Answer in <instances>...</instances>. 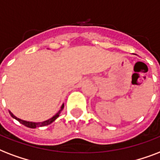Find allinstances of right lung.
Listing matches in <instances>:
<instances>
[{"instance_id":"1","label":"right lung","mask_w":160,"mask_h":160,"mask_svg":"<svg viewBox=\"0 0 160 160\" xmlns=\"http://www.w3.org/2000/svg\"><path fill=\"white\" fill-rule=\"evenodd\" d=\"M63 108H64V104L62 105V107H61V109L58 111L57 113H56V115H54L52 118H51L50 119L47 120V121H44V122H27V121H25V120H22L20 119V118H17L16 116H14L13 115V113H12L11 111H9V113L11 114V116H12L13 118H15V119H17V121L19 122H21L22 124L25 125L26 127L27 128H38V127H43V126H46V125H48L50 124V123H52V122H53V121H55L57 118H58V117H59V114H60L61 111L63 109Z\"/></svg>"}]
</instances>
